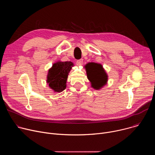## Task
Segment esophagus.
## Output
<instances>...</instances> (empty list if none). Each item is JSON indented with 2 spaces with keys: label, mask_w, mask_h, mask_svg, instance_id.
<instances>
[{
  "label": "esophagus",
  "mask_w": 155,
  "mask_h": 155,
  "mask_svg": "<svg viewBox=\"0 0 155 155\" xmlns=\"http://www.w3.org/2000/svg\"><path fill=\"white\" fill-rule=\"evenodd\" d=\"M83 64V60L82 59H79V60H78V61H77V64L78 65H82Z\"/></svg>",
  "instance_id": "34e87169"
}]
</instances>
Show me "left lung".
I'll use <instances>...</instances> for the list:
<instances>
[{
    "label": "left lung",
    "instance_id": "obj_1",
    "mask_svg": "<svg viewBox=\"0 0 155 155\" xmlns=\"http://www.w3.org/2000/svg\"><path fill=\"white\" fill-rule=\"evenodd\" d=\"M84 68L87 78L94 90H100L107 83L108 75L101 64L88 62L84 66Z\"/></svg>",
    "mask_w": 155,
    "mask_h": 155
}]
</instances>
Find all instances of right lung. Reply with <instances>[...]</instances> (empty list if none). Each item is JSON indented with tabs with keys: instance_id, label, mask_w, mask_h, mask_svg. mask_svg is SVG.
Wrapping results in <instances>:
<instances>
[{
	"instance_id": "add662e5",
	"label": "right lung",
	"mask_w": 155,
	"mask_h": 155,
	"mask_svg": "<svg viewBox=\"0 0 155 155\" xmlns=\"http://www.w3.org/2000/svg\"><path fill=\"white\" fill-rule=\"evenodd\" d=\"M72 67L74 64L71 61H58L48 70L47 83L54 92L60 93L65 89L69 73Z\"/></svg>"
}]
</instances>
